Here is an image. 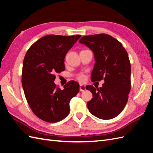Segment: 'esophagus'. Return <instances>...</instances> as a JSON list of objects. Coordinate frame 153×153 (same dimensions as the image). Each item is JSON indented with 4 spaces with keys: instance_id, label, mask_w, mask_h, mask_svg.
Instances as JSON below:
<instances>
[{
    "instance_id": "obj_1",
    "label": "esophagus",
    "mask_w": 153,
    "mask_h": 153,
    "mask_svg": "<svg viewBox=\"0 0 153 153\" xmlns=\"http://www.w3.org/2000/svg\"><path fill=\"white\" fill-rule=\"evenodd\" d=\"M79 90H80V91L83 92V91H85V90H86V87H85V86L84 85L81 84V85H79Z\"/></svg>"
}]
</instances>
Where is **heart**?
Returning <instances> with one entry per match:
<instances>
[{
	"label": "heart",
	"instance_id": "obj_1",
	"mask_svg": "<svg viewBox=\"0 0 153 153\" xmlns=\"http://www.w3.org/2000/svg\"><path fill=\"white\" fill-rule=\"evenodd\" d=\"M76 79H77L78 81H81V82H83V81H84L86 79L85 76L83 74H82V73L77 74V75L76 76Z\"/></svg>",
	"mask_w": 153,
	"mask_h": 153
}]
</instances>
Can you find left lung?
<instances>
[{
	"label": "left lung",
	"instance_id": "1",
	"mask_svg": "<svg viewBox=\"0 0 153 153\" xmlns=\"http://www.w3.org/2000/svg\"><path fill=\"white\" fill-rule=\"evenodd\" d=\"M79 42L94 53L92 81H105L102 87H86L93 95L87 103L88 110L100 119L114 118L123 110L131 91V66L127 51L120 41L105 33L83 36Z\"/></svg>",
	"mask_w": 153,
	"mask_h": 153
}]
</instances>
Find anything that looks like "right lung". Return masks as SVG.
Here are the masks:
<instances>
[{
	"label": "right lung",
	"mask_w": 153,
	"mask_h": 153,
	"mask_svg": "<svg viewBox=\"0 0 153 153\" xmlns=\"http://www.w3.org/2000/svg\"><path fill=\"white\" fill-rule=\"evenodd\" d=\"M80 37L48 35L34 42L25 55L22 71L25 97L34 114L46 122L65 118L70 100L79 92L75 81L68 82L61 90L54 80L56 74L65 70L66 54Z\"/></svg>",
	"instance_id": "obj_1"
}]
</instances>
